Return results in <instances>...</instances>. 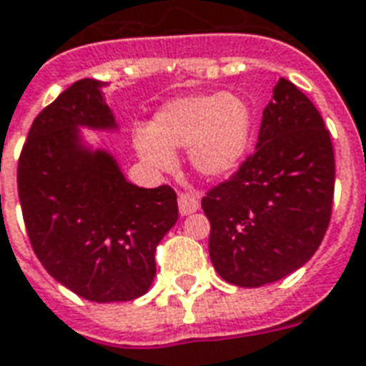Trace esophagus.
<instances>
[{
  "label": "esophagus",
  "instance_id": "34e87169",
  "mask_svg": "<svg viewBox=\"0 0 366 366\" xmlns=\"http://www.w3.org/2000/svg\"><path fill=\"white\" fill-rule=\"evenodd\" d=\"M200 208V202L194 194H188V192H180L178 194V209L182 216H188V214H194L196 209Z\"/></svg>",
  "mask_w": 366,
  "mask_h": 366
}]
</instances>
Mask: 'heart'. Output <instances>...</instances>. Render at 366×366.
<instances>
[{
  "mask_svg": "<svg viewBox=\"0 0 366 366\" xmlns=\"http://www.w3.org/2000/svg\"><path fill=\"white\" fill-rule=\"evenodd\" d=\"M252 130L254 111L245 99L224 91L198 93L164 104L152 130H139L134 144L140 158L158 170L172 168V150L188 148L198 174L219 178L244 160Z\"/></svg>",
  "mask_w": 366,
  "mask_h": 366,
  "instance_id": "1",
  "label": "heart"
}]
</instances>
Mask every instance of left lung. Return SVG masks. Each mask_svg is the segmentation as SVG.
I'll return each instance as SVG.
<instances>
[{"label": "left lung", "mask_w": 366, "mask_h": 366, "mask_svg": "<svg viewBox=\"0 0 366 366\" xmlns=\"http://www.w3.org/2000/svg\"><path fill=\"white\" fill-rule=\"evenodd\" d=\"M335 152L317 107L281 76L265 107L257 148L209 188V259L239 287L283 280L311 259L331 222Z\"/></svg>", "instance_id": "left-lung-1"}]
</instances>
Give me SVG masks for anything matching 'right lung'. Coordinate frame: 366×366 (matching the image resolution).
Segmentation results:
<instances>
[{"mask_svg":"<svg viewBox=\"0 0 366 366\" xmlns=\"http://www.w3.org/2000/svg\"><path fill=\"white\" fill-rule=\"evenodd\" d=\"M101 83L81 79L35 117L17 162L23 222L51 277L94 303L132 301L157 275V245L178 219L176 192L124 180L76 127L112 129Z\"/></svg>","mask_w":366,"mask_h":366,"instance_id":"right-lung-1","label":"right lung"}]
</instances>
